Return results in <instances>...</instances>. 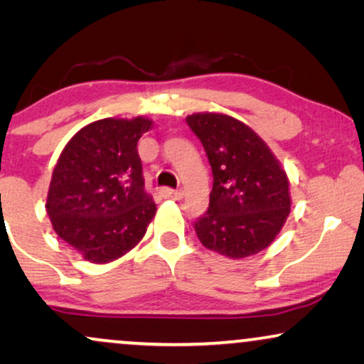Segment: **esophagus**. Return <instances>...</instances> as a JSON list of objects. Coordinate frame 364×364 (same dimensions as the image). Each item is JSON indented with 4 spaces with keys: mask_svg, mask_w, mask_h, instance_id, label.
I'll list each match as a JSON object with an SVG mask.
<instances>
[{
    "mask_svg": "<svg viewBox=\"0 0 364 364\" xmlns=\"http://www.w3.org/2000/svg\"><path fill=\"white\" fill-rule=\"evenodd\" d=\"M159 193H161V197L172 198V200H181L183 196L182 191H172V188H168V187H162L161 191H159Z\"/></svg>",
    "mask_w": 364,
    "mask_h": 364,
    "instance_id": "esophagus-1",
    "label": "esophagus"
}]
</instances>
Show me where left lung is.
<instances>
[{
  "label": "left lung",
  "instance_id": "8db88e82",
  "mask_svg": "<svg viewBox=\"0 0 364 364\" xmlns=\"http://www.w3.org/2000/svg\"><path fill=\"white\" fill-rule=\"evenodd\" d=\"M212 167L208 210L196 233L208 250L245 258L265 250L290 213L288 177L270 149L250 127L225 114L187 117Z\"/></svg>",
  "mask_w": 364,
  "mask_h": 364
}]
</instances>
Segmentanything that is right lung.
<instances>
[{"label": "right lung", "mask_w": 364, "mask_h": 364, "mask_svg": "<svg viewBox=\"0 0 364 364\" xmlns=\"http://www.w3.org/2000/svg\"><path fill=\"white\" fill-rule=\"evenodd\" d=\"M151 127L146 117L101 119L82 127L58 159L48 215L54 232L89 262L122 257L156 215L137 152L139 139Z\"/></svg>", "instance_id": "1"}]
</instances>
